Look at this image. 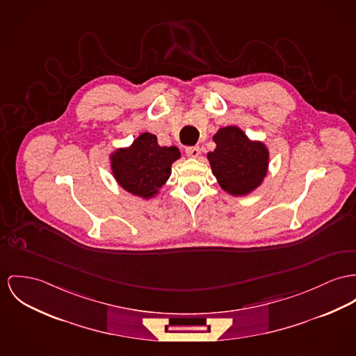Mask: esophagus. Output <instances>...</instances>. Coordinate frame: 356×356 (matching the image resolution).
<instances>
[{
  "mask_svg": "<svg viewBox=\"0 0 356 356\" xmlns=\"http://www.w3.org/2000/svg\"><path fill=\"white\" fill-rule=\"evenodd\" d=\"M186 154L191 159H197L199 154H200V149L199 146H190V147H186Z\"/></svg>",
  "mask_w": 356,
  "mask_h": 356,
  "instance_id": "esophagus-1",
  "label": "esophagus"
}]
</instances>
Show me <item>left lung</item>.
<instances>
[{
  "label": "left lung",
  "mask_w": 356,
  "mask_h": 356,
  "mask_svg": "<svg viewBox=\"0 0 356 356\" xmlns=\"http://www.w3.org/2000/svg\"><path fill=\"white\" fill-rule=\"evenodd\" d=\"M213 140L217 147L207 159L220 188L234 196L254 191L267 176V146L260 140H250L237 126L219 129Z\"/></svg>",
  "instance_id": "obj_1"
}]
</instances>
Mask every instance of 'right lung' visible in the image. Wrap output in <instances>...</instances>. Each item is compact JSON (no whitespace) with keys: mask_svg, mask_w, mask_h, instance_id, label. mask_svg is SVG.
Returning a JSON list of instances; mask_svg holds the SVG:
<instances>
[{"mask_svg":"<svg viewBox=\"0 0 356 356\" xmlns=\"http://www.w3.org/2000/svg\"><path fill=\"white\" fill-rule=\"evenodd\" d=\"M110 159L118 184L136 196L150 199L169 179L180 152L176 146H160L156 136L143 133L131 146L115 150Z\"/></svg>","mask_w":356,"mask_h":356,"instance_id":"add662e5","label":"right lung"}]
</instances>
